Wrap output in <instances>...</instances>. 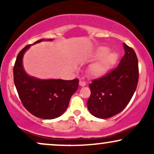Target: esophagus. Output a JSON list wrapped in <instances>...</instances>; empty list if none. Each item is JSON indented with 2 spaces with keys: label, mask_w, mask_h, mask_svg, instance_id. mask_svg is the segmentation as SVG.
Returning a JSON list of instances; mask_svg holds the SVG:
<instances>
[{
  "label": "esophagus",
  "mask_w": 154,
  "mask_h": 154,
  "mask_svg": "<svg viewBox=\"0 0 154 154\" xmlns=\"http://www.w3.org/2000/svg\"><path fill=\"white\" fill-rule=\"evenodd\" d=\"M79 85L80 86H85L86 85V82L84 80H79Z\"/></svg>",
  "instance_id": "1"
}]
</instances>
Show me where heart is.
<instances>
[{"mask_svg": "<svg viewBox=\"0 0 154 154\" xmlns=\"http://www.w3.org/2000/svg\"><path fill=\"white\" fill-rule=\"evenodd\" d=\"M93 57L99 59L90 66V72L95 77H100L107 74L114 67L119 55L115 51H110L106 46H101L96 49Z\"/></svg>", "mask_w": 154, "mask_h": 154, "instance_id": "1", "label": "heart"}]
</instances>
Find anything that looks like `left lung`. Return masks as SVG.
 I'll return each instance as SVG.
<instances>
[{"label": "left lung", "instance_id": "1", "mask_svg": "<svg viewBox=\"0 0 154 154\" xmlns=\"http://www.w3.org/2000/svg\"><path fill=\"white\" fill-rule=\"evenodd\" d=\"M125 54L116 68L89 84L88 110L95 117L107 119L127 106L137 88L138 61L135 51L123 43Z\"/></svg>", "mask_w": 154, "mask_h": 154}]
</instances>
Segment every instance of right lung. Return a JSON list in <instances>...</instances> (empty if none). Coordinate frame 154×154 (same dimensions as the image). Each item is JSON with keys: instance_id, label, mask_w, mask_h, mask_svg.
I'll use <instances>...</instances> for the list:
<instances>
[{"instance_id": "right-lung-1", "label": "right lung", "mask_w": 154, "mask_h": 154, "mask_svg": "<svg viewBox=\"0 0 154 154\" xmlns=\"http://www.w3.org/2000/svg\"><path fill=\"white\" fill-rule=\"evenodd\" d=\"M43 40L44 39L26 45L17 55L14 66V82L26 110L38 118L52 119L66 111L72 95L79 87V79H40L26 75L22 66L24 52L31 45Z\"/></svg>"}]
</instances>
